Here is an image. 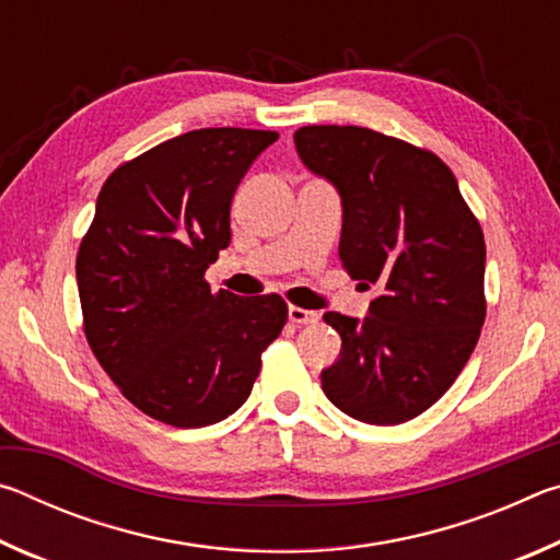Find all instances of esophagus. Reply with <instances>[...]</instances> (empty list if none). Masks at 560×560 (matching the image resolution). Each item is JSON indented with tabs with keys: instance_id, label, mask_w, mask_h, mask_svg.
<instances>
[{
	"instance_id": "34e87169",
	"label": "esophagus",
	"mask_w": 560,
	"mask_h": 560,
	"mask_svg": "<svg viewBox=\"0 0 560 560\" xmlns=\"http://www.w3.org/2000/svg\"><path fill=\"white\" fill-rule=\"evenodd\" d=\"M289 320L293 326H306V324H316L318 314L308 308H299V306H289Z\"/></svg>"
}]
</instances>
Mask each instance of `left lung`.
Here are the masks:
<instances>
[{"instance_id":"left-lung-1","label":"left lung","mask_w":560,"mask_h":560,"mask_svg":"<svg viewBox=\"0 0 560 560\" xmlns=\"http://www.w3.org/2000/svg\"><path fill=\"white\" fill-rule=\"evenodd\" d=\"M293 143L340 197V261L377 291L363 318L324 314L343 346L320 387L353 420H412L457 381L485 326L481 226L428 150L358 126H306Z\"/></svg>"}]
</instances>
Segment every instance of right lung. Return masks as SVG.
I'll use <instances>...</instances> for the list:
<instances>
[{"label": "right lung", "instance_id": "add662e5", "mask_svg": "<svg viewBox=\"0 0 560 560\" xmlns=\"http://www.w3.org/2000/svg\"><path fill=\"white\" fill-rule=\"evenodd\" d=\"M279 132L202 128L120 165L75 257L86 338L145 415L179 430L240 410L287 324L281 296L212 293L205 271L232 240L230 207Z\"/></svg>", "mask_w": 560, "mask_h": 560}]
</instances>
